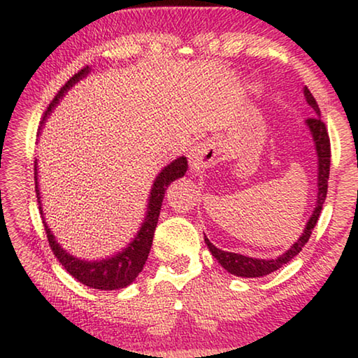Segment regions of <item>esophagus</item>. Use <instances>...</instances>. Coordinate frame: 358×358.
Wrapping results in <instances>:
<instances>
[{
    "instance_id": "obj_1",
    "label": "esophagus",
    "mask_w": 358,
    "mask_h": 358,
    "mask_svg": "<svg viewBox=\"0 0 358 358\" xmlns=\"http://www.w3.org/2000/svg\"><path fill=\"white\" fill-rule=\"evenodd\" d=\"M191 172H201L203 169H208L215 161V146L212 140H203L196 143L188 152Z\"/></svg>"
}]
</instances>
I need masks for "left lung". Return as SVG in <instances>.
Masks as SVG:
<instances>
[{"mask_svg":"<svg viewBox=\"0 0 358 358\" xmlns=\"http://www.w3.org/2000/svg\"><path fill=\"white\" fill-rule=\"evenodd\" d=\"M304 97H306V101H308L312 110H314V113H315V116L306 119V124H308V127L312 134V138H314L317 157H319V178H317V181H319V183H317V186H319V192H317V202H315L314 213H312V217L309 218L308 224H306L301 237H299V239L294 242L285 253L274 259H258V258H252V257H243V255H241V253L220 250V248L215 247L213 243L206 237V243H207L208 250L212 252L213 257L218 259V263L223 266L226 271L237 277H263V275H268V274H271V272H274L279 268H282L283 264H287L288 261L293 259L299 252L303 250V247L308 243L309 237L312 234V229H314V226L317 224V220H319V217H320L322 206L327 199L328 177H330V157H331L330 137H328V130L325 127V122L320 119V108H319V105H317L315 99L312 97L310 90L308 87H304Z\"/></svg>","mask_w":358,"mask_h":358,"instance_id":"8db88e82","label":"left lung"}]
</instances>
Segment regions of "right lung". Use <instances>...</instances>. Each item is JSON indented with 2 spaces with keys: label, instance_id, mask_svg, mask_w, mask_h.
I'll use <instances>...</instances> for the list:
<instances>
[{
  "label": "right lung",
  "instance_id": "obj_1",
  "mask_svg": "<svg viewBox=\"0 0 358 358\" xmlns=\"http://www.w3.org/2000/svg\"><path fill=\"white\" fill-rule=\"evenodd\" d=\"M89 71L90 68L84 66L83 70H79L75 76L70 78V81L65 83V86L57 92L54 100L50 101V105L48 106L46 113H44L41 126L44 124V121H46V117L50 115V111L54 110V106L59 105L60 99L64 97L66 90L75 86L79 79H83ZM36 166L38 164L35 161V189H36V197L39 203V213H41L43 217L41 196H39V188H38ZM186 170H188V161H186V157L183 156L175 159L173 162H170L167 167H164L161 170V173L157 175L155 183H152V188L150 192L148 210H146V217L143 223H141L140 231L137 232V236L134 237V241L130 242L122 252H119L111 258L100 259V261H84L73 257L70 253H66V250H64V248L59 245V242L55 241L54 234L50 232L49 226L43 217V224H44V229H46L49 245L52 248L57 259L60 261V264L64 266L66 272H70L76 280H79L90 288H95V290H119V288H126L127 285H130V283L137 279V275L140 274L141 269H143L146 259H148V255L152 245V237H155V231L157 226L159 213H161L166 189L169 188V185L172 183V181L183 177Z\"/></svg>",
  "mask_w": 358,
  "mask_h": 358
}]
</instances>
